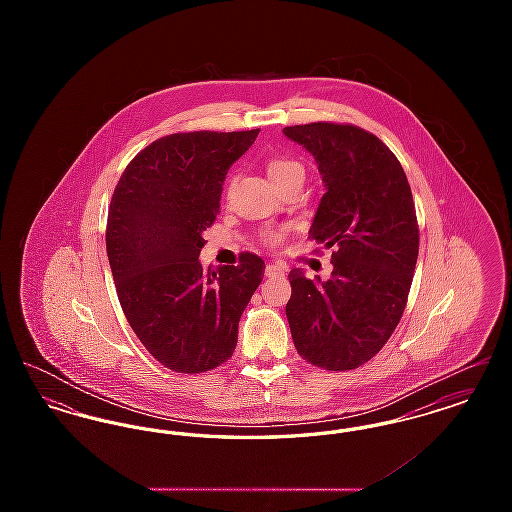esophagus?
Listing matches in <instances>:
<instances>
[{
	"label": "esophagus",
	"instance_id": "34e87169",
	"mask_svg": "<svg viewBox=\"0 0 512 512\" xmlns=\"http://www.w3.org/2000/svg\"><path fill=\"white\" fill-rule=\"evenodd\" d=\"M286 272V267H282V265H278V263H268L267 267H265V276H278V274H284Z\"/></svg>",
	"mask_w": 512,
	"mask_h": 512
}]
</instances>
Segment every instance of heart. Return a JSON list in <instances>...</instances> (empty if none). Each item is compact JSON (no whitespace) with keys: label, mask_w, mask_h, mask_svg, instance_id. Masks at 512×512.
<instances>
[{"label":"heart","mask_w":512,"mask_h":512,"mask_svg":"<svg viewBox=\"0 0 512 512\" xmlns=\"http://www.w3.org/2000/svg\"><path fill=\"white\" fill-rule=\"evenodd\" d=\"M267 171L272 184H274V182H280V180L290 178L295 174H303V167L297 161L288 159V157H276V159L268 161ZM278 240H280V234L270 236V242H278Z\"/></svg>","instance_id":"b5f03b06"}]
</instances>
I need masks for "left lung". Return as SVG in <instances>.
I'll return each mask as SVG.
<instances>
[{
	"instance_id": "obj_1",
	"label": "left lung",
	"mask_w": 512,
	"mask_h": 512,
	"mask_svg": "<svg viewBox=\"0 0 512 512\" xmlns=\"http://www.w3.org/2000/svg\"><path fill=\"white\" fill-rule=\"evenodd\" d=\"M317 161L326 194L309 238L332 251V276L290 272L286 305L297 353L326 370L365 365L390 340L407 305L418 257L413 194L382 140L351 124L282 130Z\"/></svg>"
}]
</instances>
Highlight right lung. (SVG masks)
Here are the masks:
<instances>
[{
    "instance_id": "obj_1",
    "label": "right lung",
    "mask_w": 512,
    "mask_h": 512,
    "mask_svg": "<svg viewBox=\"0 0 512 512\" xmlns=\"http://www.w3.org/2000/svg\"><path fill=\"white\" fill-rule=\"evenodd\" d=\"M245 132H186L155 140L122 172L107 217V257L122 311L147 351L174 372L226 363L265 261L199 263L228 169L253 146Z\"/></svg>"
}]
</instances>
